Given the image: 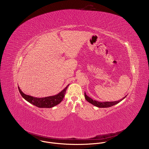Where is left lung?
<instances>
[{"label": "left lung", "instance_id": "8db88e82", "mask_svg": "<svg viewBox=\"0 0 149 149\" xmlns=\"http://www.w3.org/2000/svg\"><path fill=\"white\" fill-rule=\"evenodd\" d=\"M84 95H85V99L86 100L87 102H88L89 103H91L92 104H93L95 106L99 108H108V107H110L113 106L115 104H117L118 103H119V102H120L122 100H123L127 96H125L123 98H122L120 100H119L118 101H115V102H98L96 100H93L92 99H91V97H89V96H88L86 95V93L84 92Z\"/></svg>", "mask_w": 149, "mask_h": 149}]
</instances>
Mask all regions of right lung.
<instances>
[{
    "mask_svg": "<svg viewBox=\"0 0 149 149\" xmlns=\"http://www.w3.org/2000/svg\"><path fill=\"white\" fill-rule=\"evenodd\" d=\"M69 84L67 85L64 89L56 95L45 97H35L30 95L24 94L20 88L18 86L19 91L22 96L28 102L35 106L39 108H52L60 104L63 100L66 91Z\"/></svg>",
    "mask_w": 149,
    "mask_h": 149,
    "instance_id": "right-lung-1",
    "label": "right lung"
}]
</instances>
